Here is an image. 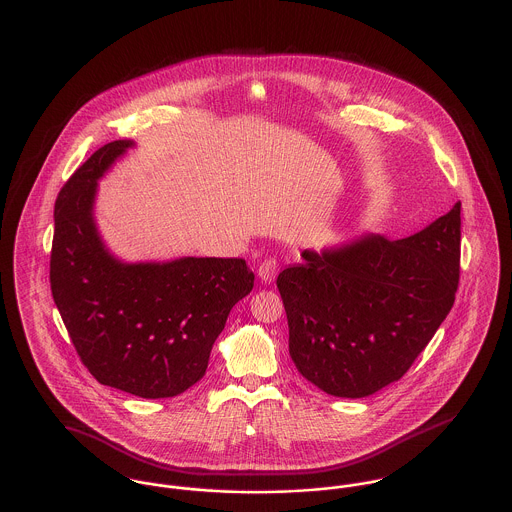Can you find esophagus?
Here are the masks:
<instances>
[{"label":"esophagus","mask_w":512,"mask_h":512,"mask_svg":"<svg viewBox=\"0 0 512 512\" xmlns=\"http://www.w3.org/2000/svg\"><path fill=\"white\" fill-rule=\"evenodd\" d=\"M276 273H278V263L276 259H265L259 269H257V275L263 280V282H273L275 280Z\"/></svg>","instance_id":"obj_1"}]
</instances>
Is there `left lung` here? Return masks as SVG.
<instances>
[{
    "mask_svg": "<svg viewBox=\"0 0 512 512\" xmlns=\"http://www.w3.org/2000/svg\"><path fill=\"white\" fill-rule=\"evenodd\" d=\"M460 202L425 230L304 251L276 286L298 372L325 394L366 397L399 380L454 306Z\"/></svg>",
    "mask_w": 512,
    "mask_h": 512,
    "instance_id": "obj_1",
    "label": "left lung"
}]
</instances>
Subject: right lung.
Masks as SVG:
<instances>
[{
	"label": "right lung",
	"instance_id": "right-lung-1",
	"mask_svg": "<svg viewBox=\"0 0 512 512\" xmlns=\"http://www.w3.org/2000/svg\"><path fill=\"white\" fill-rule=\"evenodd\" d=\"M134 144L99 148L54 204L50 288L81 362L103 384L144 399L183 394L255 275L243 259L122 263L93 220L97 181Z\"/></svg>",
	"mask_w": 512,
	"mask_h": 512
}]
</instances>
